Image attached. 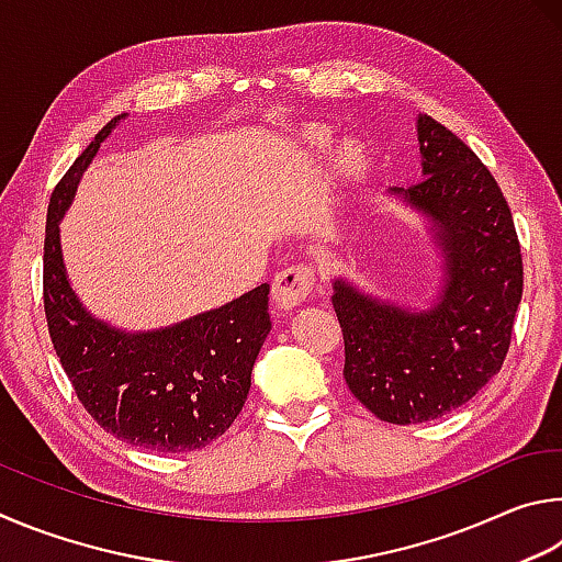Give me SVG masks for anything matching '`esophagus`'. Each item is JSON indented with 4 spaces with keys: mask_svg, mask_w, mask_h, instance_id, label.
<instances>
[{
    "mask_svg": "<svg viewBox=\"0 0 562 562\" xmlns=\"http://www.w3.org/2000/svg\"><path fill=\"white\" fill-rule=\"evenodd\" d=\"M313 279H316V271H313L311 263L286 266V269H281L273 276V283H271L273 301L279 303V308L283 311L299 306V303H303L311 296Z\"/></svg>",
    "mask_w": 562,
    "mask_h": 562,
    "instance_id": "esophagus-1",
    "label": "esophagus"
}]
</instances>
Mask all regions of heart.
Here are the masks:
<instances>
[{"instance_id":"b5f03b06","label":"heart","mask_w":562,"mask_h":562,"mask_svg":"<svg viewBox=\"0 0 562 562\" xmlns=\"http://www.w3.org/2000/svg\"><path fill=\"white\" fill-rule=\"evenodd\" d=\"M346 162H348L350 167L356 165V162H358V153H356V150H350V153H348V157H346Z\"/></svg>"}]
</instances>
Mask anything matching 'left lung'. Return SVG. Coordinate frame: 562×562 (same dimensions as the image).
<instances>
[{"label": "left lung", "mask_w": 562, "mask_h": 562, "mask_svg": "<svg viewBox=\"0 0 562 562\" xmlns=\"http://www.w3.org/2000/svg\"><path fill=\"white\" fill-rule=\"evenodd\" d=\"M422 180L397 192L431 216L445 251V291L412 313L336 281L348 387L390 425L437 419L469 402L504 366L524 293V259L508 202L476 153L419 115Z\"/></svg>", "instance_id": "8db88e82"}]
</instances>
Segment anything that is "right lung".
<instances>
[{"label":"right lung","instance_id":"add662e5","mask_svg":"<svg viewBox=\"0 0 562 562\" xmlns=\"http://www.w3.org/2000/svg\"><path fill=\"white\" fill-rule=\"evenodd\" d=\"M101 127L54 187L44 239L48 336L74 392L98 425L133 447L180 454L202 449L234 425L249 395L251 368L269 321V283L172 328L123 333L95 321L68 286L58 220L115 123Z\"/></svg>","mask_w":562,"mask_h":562}]
</instances>
